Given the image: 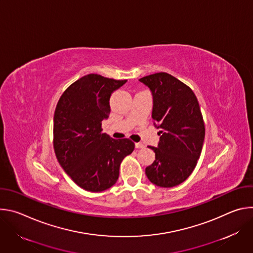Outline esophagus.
<instances>
[{"label":"esophagus","instance_id":"esophagus-1","mask_svg":"<svg viewBox=\"0 0 253 253\" xmlns=\"http://www.w3.org/2000/svg\"><path fill=\"white\" fill-rule=\"evenodd\" d=\"M135 148L140 149V148H144V145L142 143H135Z\"/></svg>","mask_w":253,"mask_h":253}]
</instances>
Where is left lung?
Listing matches in <instances>:
<instances>
[{
	"mask_svg": "<svg viewBox=\"0 0 253 253\" xmlns=\"http://www.w3.org/2000/svg\"><path fill=\"white\" fill-rule=\"evenodd\" d=\"M153 95V123L159 131L154 162L146 167L150 181L170 188L184 182L200 157L205 126L194 92L172 75L160 72L139 79Z\"/></svg>",
	"mask_w": 253,
	"mask_h": 253,
	"instance_id": "1",
	"label": "left lung"
}]
</instances>
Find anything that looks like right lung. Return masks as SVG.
I'll return each mask as SVG.
<instances>
[{
	"label": "right lung",
	"mask_w": 253,
	"mask_h": 253,
	"mask_svg": "<svg viewBox=\"0 0 253 253\" xmlns=\"http://www.w3.org/2000/svg\"><path fill=\"white\" fill-rule=\"evenodd\" d=\"M126 82L86 75L64 91L56 106V157L70 178L87 191L101 192L113 186L122 160L135 148L128 138L113 139L102 132V121L111 111L110 96Z\"/></svg>",
	"instance_id": "obj_1"
}]
</instances>
